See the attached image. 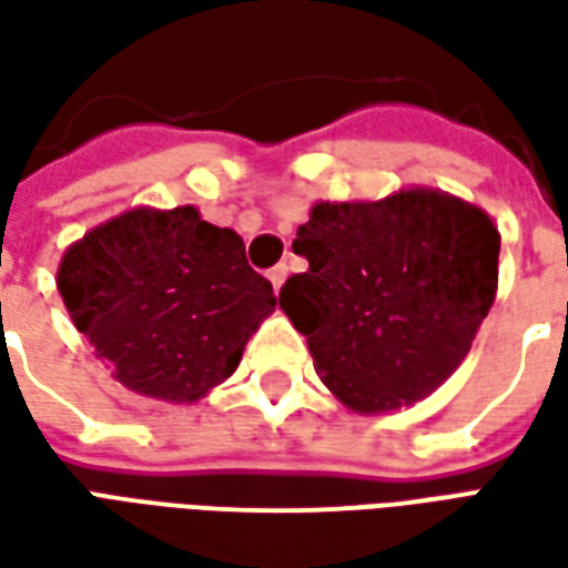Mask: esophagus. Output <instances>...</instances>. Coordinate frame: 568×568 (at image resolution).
<instances>
[{
  "label": "esophagus",
  "instance_id": "34e87169",
  "mask_svg": "<svg viewBox=\"0 0 568 568\" xmlns=\"http://www.w3.org/2000/svg\"><path fill=\"white\" fill-rule=\"evenodd\" d=\"M285 276H288V267H285V264H276V267H271V271H267V280H271L276 292L283 288Z\"/></svg>",
  "mask_w": 568,
  "mask_h": 568
}]
</instances>
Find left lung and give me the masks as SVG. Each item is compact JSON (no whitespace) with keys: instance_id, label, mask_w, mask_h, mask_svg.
Instances as JSON below:
<instances>
[{"instance_id":"obj_1","label":"left lung","mask_w":568,"mask_h":568,"mask_svg":"<svg viewBox=\"0 0 568 568\" xmlns=\"http://www.w3.org/2000/svg\"><path fill=\"white\" fill-rule=\"evenodd\" d=\"M292 248L310 267L285 280L280 307L307 337L322 383L362 414L435 393L496 297V224L426 187L316 203Z\"/></svg>"}]
</instances>
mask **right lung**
Instances as JSON below:
<instances>
[{"label": "right lung", "mask_w": 568, "mask_h": 568, "mask_svg": "<svg viewBox=\"0 0 568 568\" xmlns=\"http://www.w3.org/2000/svg\"><path fill=\"white\" fill-rule=\"evenodd\" d=\"M69 316L128 389L194 402L231 377L276 307L243 240L194 206L133 210L69 248L57 273Z\"/></svg>", "instance_id": "1"}]
</instances>
